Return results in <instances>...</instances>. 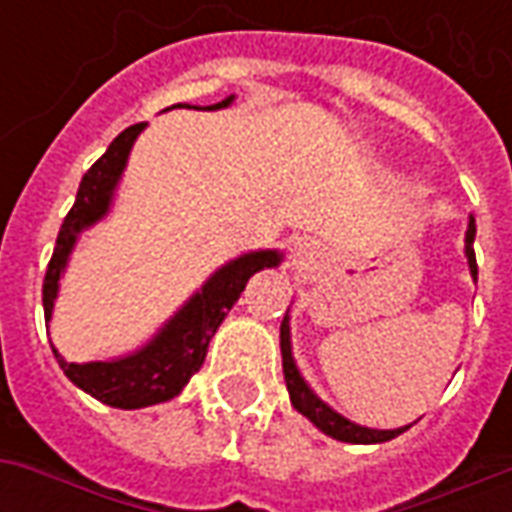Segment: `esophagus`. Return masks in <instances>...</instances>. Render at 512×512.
I'll list each match as a JSON object with an SVG mask.
<instances>
[{
    "label": "esophagus",
    "instance_id": "34e87169",
    "mask_svg": "<svg viewBox=\"0 0 512 512\" xmlns=\"http://www.w3.org/2000/svg\"><path fill=\"white\" fill-rule=\"evenodd\" d=\"M318 257H321V244H318L315 238H299V241L293 244V249H290V266H312Z\"/></svg>",
    "mask_w": 512,
    "mask_h": 512
}]
</instances>
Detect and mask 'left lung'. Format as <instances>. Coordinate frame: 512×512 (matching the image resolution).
<instances>
[{"instance_id":"left-lung-1","label":"left lung","mask_w":512,"mask_h":512,"mask_svg":"<svg viewBox=\"0 0 512 512\" xmlns=\"http://www.w3.org/2000/svg\"><path fill=\"white\" fill-rule=\"evenodd\" d=\"M474 216H469V230H466V260H469V271L472 277L477 279V257H474ZM279 348H282V373H285V384H288L290 392V403L293 408L310 419L315 428H321L326 436H332L337 441H351V444H378V441H389L400 436L406 428H395V430H376V428H362L356 425L351 419L340 417L334 408H329L323 403L321 397L312 392L307 381L301 378L299 367H296V359H293V348H290V318L285 312V321L279 326Z\"/></svg>"}]
</instances>
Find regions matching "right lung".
<instances>
[{"label":"right lung","mask_w":512,"mask_h":512,"mask_svg":"<svg viewBox=\"0 0 512 512\" xmlns=\"http://www.w3.org/2000/svg\"><path fill=\"white\" fill-rule=\"evenodd\" d=\"M230 104H233V95H227L224 101L208 106V109H224ZM142 128H145V123L128 126L123 134L115 136L112 145L106 147L104 156L84 172L79 191H76V202L62 222L57 246H54V255H51L46 279H43L46 321L54 310L60 277L68 266L73 244H76L82 230H87L98 219H104L106 211H109L117 180L126 169L128 153H131L134 139ZM279 260H282V255L277 249H260V252H249V255L230 260L164 323V329L150 343L142 345L134 354L109 359V362L76 365V362H65L57 348H51V351L57 356L62 373L71 378L79 389H84L87 395H93L95 400H101L106 406L145 408L172 400L175 395H180V389L189 384V378L202 367L211 337L219 329V323L227 318V312L238 301V296L244 293L249 277L263 271V268L279 266Z\"/></svg>","instance_id":"1"}]
</instances>
